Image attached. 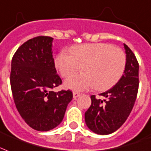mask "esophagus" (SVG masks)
Segmentation results:
<instances>
[{"label": "esophagus", "mask_w": 151, "mask_h": 151, "mask_svg": "<svg viewBox=\"0 0 151 151\" xmlns=\"http://www.w3.org/2000/svg\"><path fill=\"white\" fill-rule=\"evenodd\" d=\"M81 94L79 93H78V92H73V98L74 99H77L78 97V96H80Z\"/></svg>", "instance_id": "obj_1"}]
</instances>
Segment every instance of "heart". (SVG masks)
Returning <instances> with one entry per match:
<instances>
[{"label":"heart","mask_w":151,"mask_h":151,"mask_svg":"<svg viewBox=\"0 0 151 151\" xmlns=\"http://www.w3.org/2000/svg\"><path fill=\"white\" fill-rule=\"evenodd\" d=\"M69 53L61 51L55 59V67L65 78L81 68L82 72L71 74L65 87L74 91L96 87L106 90L120 79L126 65V55L121 49L109 43H86L73 46Z\"/></svg>","instance_id":"b5f03b06"}]
</instances>
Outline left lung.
<instances>
[{
  "label": "left lung",
  "mask_w": 151,
  "mask_h": 151,
  "mask_svg": "<svg viewBox=\"0 0 151 151\" xmlns=\"http://www.w3.org/2000/svg\"><path fill=\"white\" fill-rule=\"evenodd\" d=\"M126 65L124 74L115 86L100 96H91V106L85 113L88 128L98 134H109L116 132L126 121L136 100L139 89V63L134 53L124 44Z\"/></svg>",
  "instance_id": "obj_1"
}]
</instances>
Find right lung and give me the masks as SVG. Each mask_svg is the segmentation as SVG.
Returning a JSON list of instances; mask_svg holds the SVG:
<instances>
[{"mask_svg": "<svg viewBox=\"0 0 151 151\" xmlns=\"http://www.w3.org/2000/svg\"><path fill=\"white\" fill-rule=\"evenodd\" d=\"M53 38L37 36L19 47L12 57L10 84L15 104L32 128L47 132L63 121L70 90L55 92L62 84L52 55Z\"/></svg>", "mask_w": 151, "mask_h": 151, "instance_id": "1", "label": "right lung"}]
</instances>
